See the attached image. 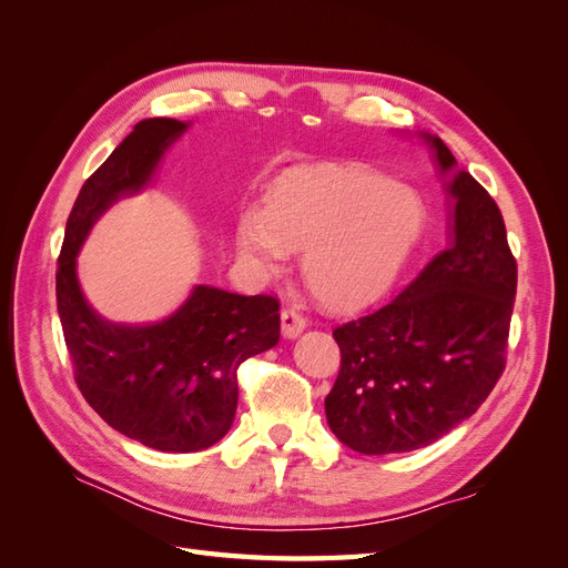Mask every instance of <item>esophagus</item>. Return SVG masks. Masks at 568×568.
I'll return each instance as SVG.
<instances>
[{
    "label": "esophagus",
    "mask_w": 568,
    "mask_h": 568,
    "mask_svg": "<svg viewBox=\"0 0 568 568\" xmlns=\"http://www.w3.org/2000/svg\"><path fill=\"white\" fill-rule=\"evenodd\" d=\"M307 326V320L296 311V307H284L282 311V334L286 338H296Z\"/></svg>",
    "instance_id": "1"
}]
</instances>
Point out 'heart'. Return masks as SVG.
Returning a JSON list of instances; mask_svg holds the SVG:
<instances>
[{"mask_svg":"<svg viewBox=\"0 0 568 568\" xmlns=\"http://www.w3.org/2000/svg\"><path fill=\"white\" fill-rule=\"evenodd\" d=\"M424 230L422 199L405 184L341 168L298 170L236 222V244L261 270L303 248V277L329 305L372 303L398 280Z\"/></svg>","mask_w":568,"mask_h":568,"instance_id":"heart-1","label":"heart"}]
</instances>
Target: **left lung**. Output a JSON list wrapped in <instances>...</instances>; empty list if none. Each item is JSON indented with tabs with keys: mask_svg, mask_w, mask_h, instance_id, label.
Here are the masks:
<instances>
[{
	"mask_svg": "<svg viewBox=\"0 0 568 568\" xmlns=\"http://www.w3.org/2000/svg\"><path fill=\"white\" fill-rule=\"evenodd\" d=\"M453 199L448 244L400 294L341 324V369L324 398L341 443L363 455L409 453L469 419L505 372L517 261L493 196L438 136Z\"/></svg>",
	"mask_w": 568,
	"mask_h": 568,
	"instance_id": "left-lung-1",
	"label": "left lung"
}]
</instances>
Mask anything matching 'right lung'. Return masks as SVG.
I'll return each mask as SVG.
<instances>
[{
  "label": "right lung",
  "mask_w": 568,
  "mask_h": 568,
  "mask_svg": "<svg viewBox=\"0 0 568 568\" xmlns=\"http://www.w3.org/2000/svg\"><path fill=\"white\" fill-rule=\"evenodd\" d=\"M149 118L82 184L65 222L57 307L75 384L97 415L123 436L161 453H196L230 432L239 400L236 369L280 341V301L199 284L173 315L118 324L84 301L75 257L111 205L142 192L165 149L186 130Z\"/></svg>",
  "instance_id": "add662e5"
}]
</instances>
